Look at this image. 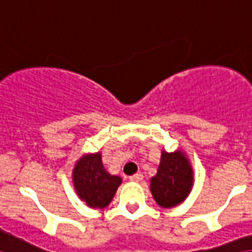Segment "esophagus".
I'll return each instance as SVG.
<instances>
[{"label": "esophagus", "mask_w": 252, "mask_h": 252, "mask_svg": "<svg viewBox=\"0 0 252 252\" xmlns=\"http://www.w3.org/2000/svg\"><path fill=\"white\" fill-rule=\"evenodd\" d=\"M128 179H130L131 181H140V180H143V175H142L140 172H136L135 175H132V176H130Z\"/></svg>", "instance_id": "1"}]
</instances>
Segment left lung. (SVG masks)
Segmentation results:
<instances>
[{"mask_svg": "<svg viewBox=\"0 0 252 252\" xmlns=\"http://www.w3.org/2000/svg\"><path fill=\"white\" fill-rule=\"evenodd\" d=\"M193 184V171L183 153L163 151L158 173L151 179V193L163 208L179 205L187 198Z\"/></svg>", "mask_w": 252, "mask_h": 252, "instance_id": "obj_1", "label": "left lung"}]
</instances>
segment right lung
<instances>
[{
  "label": "right lung",
  "mask_w": 252,
  "mask_h": 252,
  "mask_svg": "<svg viewBox=\"0 0 252 252\" xmlns=\"http://www.w3.org/2000/svg\"><path fill=\"white\" fill-rule=\"evenodd\" d=\"M121 183L120 176H112L104 168L99 153L81 158L73 169L77 194L91 208L102 209L108 206Z\"/></svg>",
  "instance_id": "1"
}]
</instances>
